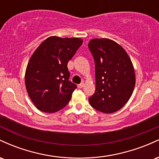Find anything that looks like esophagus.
<instances>
[{"mask_svg":"<svg viewBox=\"0 0 159 159\" xmlns=\"http://www.w3.org/2000/svg\"><path fill=\"white\" fill-rule=\"evenodd\" d=\"M84 83L80 84L78 85V88L81 89V88H82V87H84Z\"/></svg>","mask_w":159,"mask_h":159,"instance_id":"obj_1","label":"esophagus"}]
</instances>
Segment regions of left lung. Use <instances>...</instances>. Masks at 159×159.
Instances as JSON below:
<instances>
[{"label":"left lung","mask_w":159,"mask_h":159,"mask_svg":"<svg viewBox=\"0 0 159 159\" xmlns=\"http://www.w3.org/2000/svg\"><path fill=\"white\" fill-rule=\"evenodd\" d=\"M95 61L96 91L89 98L93 108L104 114L121 109L132 96L135 74L126 52L114 40L93 39L88 43Z\"/></svg>","instance_id":"1"}]
</instances>
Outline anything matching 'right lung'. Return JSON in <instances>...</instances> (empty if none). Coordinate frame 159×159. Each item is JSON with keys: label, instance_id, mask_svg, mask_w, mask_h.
I'll return each mask as SVG.
<instances>
[{"label": "right lung", "instance_id": "add662e5", "mask_svg": "<svg viewBox=\"0 0 159 159\" xmlns=\"http://www.w3.org/2000/svg\"><path fill=\"white\" fill-rule=\"evenodd\" d=\"M80 38L52 36L32 54L25 71V87L38 110L57 112L68 104L77 88L69 81L67 63L82 45Z\"/></svg>", "mask_w": 159, "mask_h": 159}]
</instances>
